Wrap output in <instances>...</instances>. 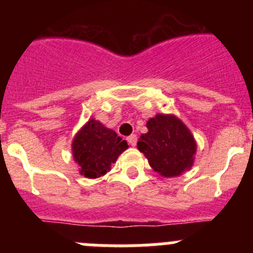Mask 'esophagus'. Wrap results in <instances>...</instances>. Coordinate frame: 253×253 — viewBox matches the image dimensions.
<instances>
[{
	"label": "esophagus",
	"mask_w": 253,
	"mask_h": 253,
	"mask_svg": "<svg viewBox=\"0 0 253 253\" xmlns=\"http://www.w3.org/2000/svg\"><path fill=\"white\" fill-rule=\"evenodd\" d=\"M127 141H128V143L132 147H134V145L137 144V136L136 134H131L129 137H127Z\"/></svg>",
	"instance_id": "obj_1"
}]
</instances>
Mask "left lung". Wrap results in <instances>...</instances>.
I'll return each mask as SVG.
<instances>
[{
  "label": "left lung",
  "mask_w": 253,
  "mask_h": 253,
  "mask_svg": "<svg viewBox=\"0 0 253 253\" xmlns=\"http://www.w3.org/2000/svg\"><path fill=\"white\" fill-rule=\"evenodd\" d=\"M147 133L137 148L152 169L164 177H176L192 168L197 143L185 124L172 114H157L147 121Z\"/></svg>",
  "instance_id": "1"
}]
</instances>
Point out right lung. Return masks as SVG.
<instances>
[{
    "instance_id": "obj_1",
    "label": "right lung",
    "mask_w": 253,
    "mask_h": 253,
    "mask_svg": "<svg viewBox=\"0 0 253 253\" xmlns=\"http://www.w3.org/2000/svg\"><path fill=\"white\" fill-rule=\"evenodd\" d=\"M128 148L125 139L114 129L104 126L100 121L90 119L82 126L72 141L73 160L79 165V174L88 178L101 177L111 169Z\"/></svg>"
}]
</instances>
